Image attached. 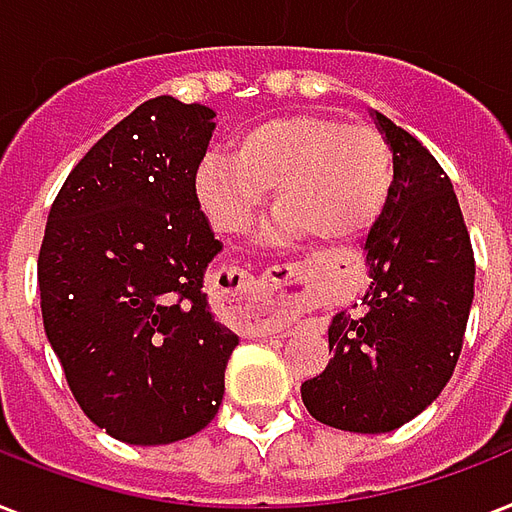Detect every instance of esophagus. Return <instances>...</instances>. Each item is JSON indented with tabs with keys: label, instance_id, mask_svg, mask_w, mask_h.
Returning <instances> with one entry per match:
<instances>
[{
	"label": "esophagus",
	"instance_id": "34e87169",
	"mask_svg": "<svg viewBox=\"0 0 512 512\" xmlns=\"http://www.w3.org/2000/svg\"><path fill=\"white\" fill-rule=\"evenodd\" d=\"M248 285H245V280H240V285H237V293H243ZM288 320V310H269L264 318L253 320L251 328L256 331V334H269V331H277V328H283V323Z\"/></svg>",
	"mask_w": 512,
	"mask_h": 512
}]
</instances>
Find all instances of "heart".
<instances>
[{
    "label": "heart",
    "instance_id": "heart-1",
    "mask_svg": "<svg viewBox=\"0 0 512 512\" xmlns=\"http://www.w3.org/2000/svg\"><path fill=\"white\" fill-rule=\"evenodd\" d=\"M275 188L285 229L320 240L366 232L392 192V152L371 125L323 114H291L245 130L232 157L211 154L197 170V194L213 227L243 235Z\"/></svg>",
    "mask_w": 512,
    "mask_h": 512
}]
</instances>
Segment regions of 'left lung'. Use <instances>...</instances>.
I'll list each match as a JSON object with an SVG mask.
<instances>
[{"mask_svg": "<svg viewBox=\"0 0 512 512\" xmlns=\"http://www.w3.org/2000/svg\"><path fill=\"white\" fill-rule=\"evenodd\" d=\"M392 152V192L366 237L371 285L328 328L334 360L301 384L312 417L350 433H390L454 374L473 304L475 259L457 194L417 138L374 114Z\"/></svg>", "mask_w": 512, "mask_h": 512, "instance_id": "left-lung-1", "label": "left lung"}]
</instances>
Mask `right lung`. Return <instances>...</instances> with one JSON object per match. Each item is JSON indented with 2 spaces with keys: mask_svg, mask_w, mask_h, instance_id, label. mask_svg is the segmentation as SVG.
I'll return each mask as SVG.
<instances>
[{
  "mask_svg": "<svg viewBox=\"0 0 512 512\" xmlns=\"http://www.w3.org/2000/svg\"><path fill=\"white\" fill-rule=\"evenodd\" d=\"M213 117L170 95L130 112L63 181L39 248L66 382L90 422L133 446L200 433L237 347L202 293L221 251L194 186Z\"/></svg>",
  "mask_w": 512,
  "mask_h": 512,
  "instance_id": "obj_1",
  "label": "right lung"
}]
</instances>
